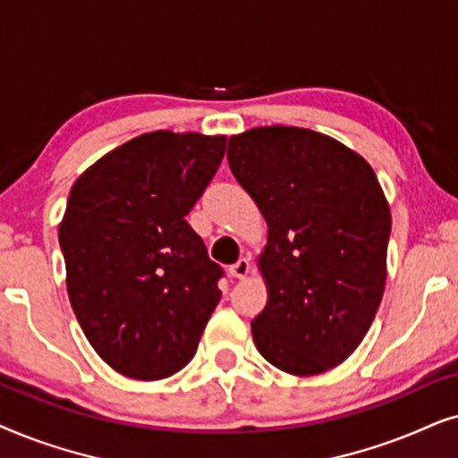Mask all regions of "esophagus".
<instances>
[{"mask_svg": "<svg viewBox=\"0 0 458 458\" xmlns=\"http://www.w3.org/2000/svg\"><path fill=\"white\" fill-rule=\"evenodd\" d=\"M228 272L233 278H247V274L251 272V261L247 258H241L234 266H230Z\"/></svg>", "mask_w": 458, "mask_h": 458, "instance_id": "obj_1", "label": "esophagus"}]
</instances>
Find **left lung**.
<instances>
[{
  "instance_id": "8db88e82",
  "label": "left lung",
  "mask_w": 458,
  "mask_h": 458,
  "mask_svg": "<svg viewBox=\"0 0 458 458\" xmlns=\"http://www.w3.org/2000/svg\"><path fill=\"white\" fill-rule=\"evenodd\" d=\"M228 163L267 224L255 347L289 375L327 373L360 345L386 291L392 213L379 180L339 140L289 125L230 136Z\"/></svg>"
}]
</instances>
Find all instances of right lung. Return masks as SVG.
<instances>
[{
  "instance_id": "add662e5",
  "label": "right lung",
  "mask_w": 458,
  "mask_h": 458,
  "mask_svg": "<svg viewBox=\"0 0 458 458\" xmlns=\"http://www.w3.org/2000/svg\"><path fill=\"white\" fill-rule=\"evenodd\" d=\"M224 152L225 136L142 133L71 188L58 241L72 312L98 356L130 379L184 369L222 297V267L186 216Z\"/></svg>"
}]
</instances>
